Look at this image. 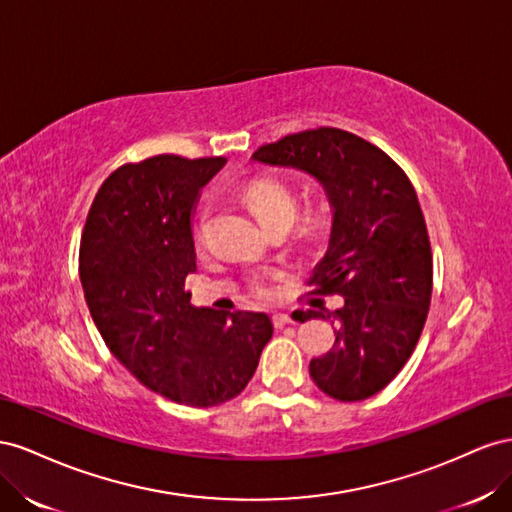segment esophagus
I'll return each instance as SVG.
<instances>
[{"mask_svg":"<svg viewBox=\"0 0 512 512\" xmlns=\"http://www.w3.org/2000/svg\"><path fill=\"white\" fill-rule=\"evenodd\" d=\"M272 324H274V328H283L287 324H296V321L291 319L287 313H274L272 315Z\"/></svg>","mask_w":512,"mask_h":512,"instance_id":"obj_1","label":"esophagus"}]
</instances>
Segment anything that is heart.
Wrapping results in <instances>:
<instances>
[{
  "instance_id": "heart-1",
  "label": "heart",
  "mask_w": 512,
  "mask_h": 512,
  "mask_svg": "<svg viewBox=\"0 0 512 512\" xmlns=\"http://www.w3.org/2000/svg\"><path fill=\"white\" fill-rule=\"evenodd\" d=\"M244 199L251 210L257 214V218L264 227H272V225H291L296 216V199L291 195V191L287 186H283L281 182L270 180V178H259L253 180L244 188ZM208 214L210 210L203 208L199 214V221L195 225V240L203 238V231H206V223H208ZM253 289L257 296H268V289L261 281H253Z\"/></svg>"
}]
</instances>
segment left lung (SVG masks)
Segmentation results:
<instances>
[{
	"label": "left lung",
	"instance_id": "obj_1",
	"mask_svg": "<svg viewBox=\"0 0 512 512\" xmlns=\"http://www.w3.org/2000/svg\"><path fill=\"white\" fill-rule=\"evenodd\" d=\"M251 160L304 171L324 186L332 229L309 285L345 304L328 313L337 339L309 373L337 401L373 397L410 360L431 302V244L412 182L382 150L339 128L287 135Z\"/></svg>",
	"mask_w": 512,
	"mask_h": 512
}]
</instances>
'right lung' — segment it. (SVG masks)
Here are the masks:
<instances>
[{
    "label": "right lung",
    "instance_id": "obj_1",
    "mask_svg": "<svg viewBox=\"0 0 512 512\" xmlns=\"http://www.w3.org/2000/svg\"><path fill=\"white\" fill-rule=\"evenodd\" d=\"M225 163L160 154L115 169L79 251L87 309L111 354L145 388L191 407L238 397L274 332L266 313L197 309L184 289L197 270L193 212Z\"/></svg>",
    "mask_w": 512,
    "mask_h": 512
}]
</instances>
